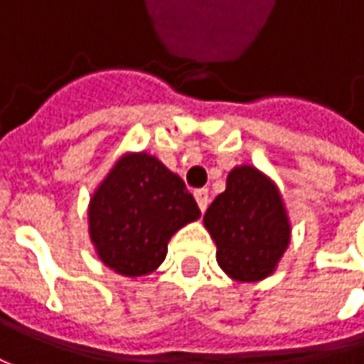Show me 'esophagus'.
Segmentation results:
<instances>
[{"instance_id": "obj_1", "label": "esophagus", "mask_w": 364, "mask_h": 364, "mask_svg": "<svg viewBox=\"0 0 364 364\" xmlns=\"http://www.w3.org/2000/svg\"><path fill=\"white\" fill-rule=\"evenodd\" d=\"M194 198H196V203H198V208L200 210H206V206H208V203H210V196H208V190L206 188H198L194 190Z\"/></svg>"}]
</instances>
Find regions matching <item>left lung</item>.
Returning <instances> with one entry per match:
<instances>
[{
    "instance_id": "obj_1",
    "label": "left lung",
    "mask_w": 364,
    "mask_h": 364,
    "mask_svg": "<svg viewBox=\"0 0 364 364\" xmlns=\"http://www.w3.org/2000/svg\"><path fill=\"white\" fill-rule=\"evenodd\" d=\"M217 243L218 265L237 282L267 277L289 243V223L279 192L251 166L235 168L227 190L204 215Z\"/></svg>"
}]
</instances>
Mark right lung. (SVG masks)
Segmentation results:
<instances>
[{
  "mask_svg": "<svg viewBox=\"0 0 364 364\" xmlns=\"http://www.w3.org/2000/svg\"><path fill=\"white\" fill-rule=\"evenodd\" d=\"M198 217L182 178L147 154H133L117 161L95 192L89 231L107 267L137 277L154 272L170 237Z\"/></svg>",
  "mask_w": 364,
  "mask_h": 364,
  "instance_id": "right-lung-1",
  "label": "right lung"
}]
</instances>
